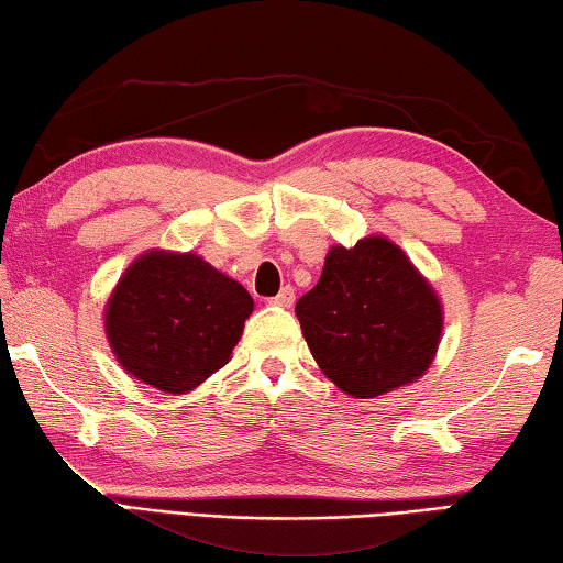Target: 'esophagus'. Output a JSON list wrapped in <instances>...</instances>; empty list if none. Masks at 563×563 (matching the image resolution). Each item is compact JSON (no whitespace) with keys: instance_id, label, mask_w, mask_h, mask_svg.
I'll return each mask as SVG.
<instances>
[{"instance_id":"34e87169","label":"esophagus","mask_w":563,"mask_h":563,"mask_svg":"<svg viewBox=\"0 0 563 563\" xmlns=\"http://www.w3.org/2000/svg\"><path fill=\"white\" fill-rule=\"evenodd\" d=\"M272 305H274V307L289 309V307L294 305V289H291V287H282V291L276 294V297L272 299Z\"/></svg>"}]
</instances>
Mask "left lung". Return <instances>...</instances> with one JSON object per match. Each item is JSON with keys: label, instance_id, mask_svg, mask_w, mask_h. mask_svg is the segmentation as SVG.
<instances>
[{"label": "left lung", "instance_id": "8db88e82", "mask_svg": "<svg viewBox=\"0 0 563 563\" xmlns=\"http://www.w3.org/2000/svg\"><path fill=\"white\" fill-rule=\"evenodd\" d=\"M311 357L344 395L369 400L426 375L443 334V301L410 256L372 233L327 252L297 301Z\"/></svg>", "mask_w": 563, "mask_h": 563}]
</instances>
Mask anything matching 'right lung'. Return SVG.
<instances>
[{
    "instance_id": "obj_1",
    "label": "right lung",
    "mask_w": 563,
    "mask_h": 563,
    "mask_svg": "<svg viewBox=\"0 0 563 563\" xmlns=\"http://www.w3.org/2000/svg\"><path fill=\"white\" fill-rule=\"evenodd\" d=\"M254 299L198 254L148 249L106 305L110 350L128 375L186 395L231 360Z\"/></svg>"
}]
</instances>
